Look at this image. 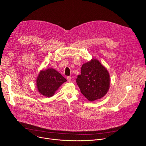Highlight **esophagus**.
<instances>
[{
    "label": "esophagus",
    "instance_id": "1",
    "mask_svg": "<svg viewBox=\"0 0 146 146\" xmlns=\"http://www.w3.org/2000/svg\"><path fill=\"white\" fill-rule=\"evenodd\" d=\"M67 80H68V82H70V81H71V77H70V76H68V77H67Z\"/></svg>",
    "mask_w": 146,
    "mask_h": 146
}]
</instances>
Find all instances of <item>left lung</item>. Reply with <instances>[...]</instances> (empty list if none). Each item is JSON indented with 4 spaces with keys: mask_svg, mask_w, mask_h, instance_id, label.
<instances>
[{
    "mask_svg": "<svg viewBox=\"0 0 146 146\" xmlns=\"http://www.w3.org/2000/svg\"><path fill=\"white\" fill-rule=\"evenodd\" d=\"M76 82L80 91L89 101L93 102L105 96L110 88V74L107 69L98 59L91 60L82 65L81 74Z\"/></svg>",
    "mask_w": 146,
    "mask_h": 146,
    "instance_id": "left-lung-1",
    "label": "left lung"
}]
</instances>
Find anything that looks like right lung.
Instances as JSON below:
<instances>
[{
  "label": "right lung",
  "mask_w": 146,
  "mask_h": 146,
  "mask_svg": "<svg viewBox=\"0 0 146 146\" xmlns=\"http://www.w3.org/2000/svg\"><path fill=\"white\" fill-rule=\"evenodd\" d=\"M66 81L65 78L54 69L49 68L41 70L36 78L37 89L40 94L50 98Z\"/></svg>",
  "instance_id": "right-lung-1"
}]
</instances>
